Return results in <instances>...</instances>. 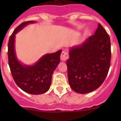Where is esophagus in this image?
<instances>
[{"label": "esophagus", "instance_id": "1", "mask_svg": "<svg viewBox=\"0 0 121 121\" xmlns=\"http://www.w3.org/2000/svg\"><path fill=\"white\" fill-rule=\"evenodd\" d=\"M68 58V53L66 51H62L60 55V59L62 61H66Z\"/></svg>", "mask_w": 121, "mask_h": 121}]
</instances>
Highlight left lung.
I'll use <instances>...</instances> for the list:
<instances>
[{
	"label": "left lung",
	"instance_id": "1",
	"mask_svg": "<svg viewBox=\"0 0 121 121\" xmlns=\"http://www.w3.org/2000/svg\"><path fill=\"white\" fill-rule=\"evenodd\" d=\"M111 60L110 39L100 23L95 35L69 49L67 60L68 82L78 93L98 88L107 76Z\"/></svg>",
	"mask_w": 121,
	"mask_h": 121
}]
</instances>
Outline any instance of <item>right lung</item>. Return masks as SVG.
<instances>
[{"label": "right lung", "mask_w": 121, "mask_h": 121, "mask_svg": "<svg viewBox=\"0 0 121 121\" xmlns=\"http://www.w3.org/2000/svg\"><path fill=\"white\" fill-rule=\"evenodd\" d=\"M35 22H23L14 30L8 44V64L14 81L19 88L27 93L41 95L50 89L53 73L60 63L62 50L45 54L33 65H26L19 61L15 50L16 35L26 25Z\"/></svg>", "instance_id": "1"}]
</instances>
